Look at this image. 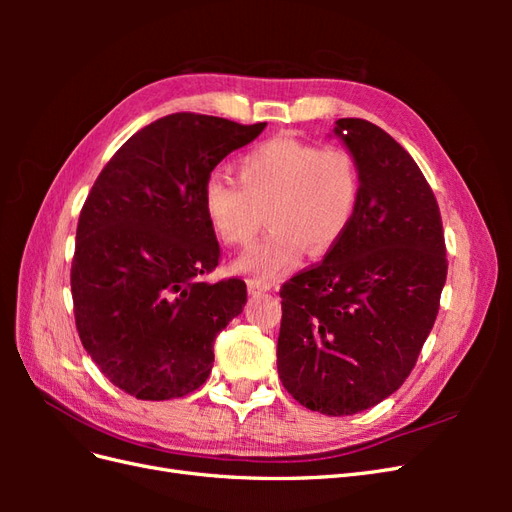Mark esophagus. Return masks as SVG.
Segmentation results:
<instances>
[{"mask_svg":"<svg viewBox=\"0 0 512 512\" xmlns=\"http://www.w3.org/2000/svg\"><path fill=\"white\" fill-rule=\"evenodd\" d=\"M247 290H250V294H262L271 290V284L260 280H247Z\"/></svg>","mask_w":512,"mask_h":512,"instance_id":"esophagus-1","label":"esophagus"}]
</instances>
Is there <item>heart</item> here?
<instances>
[{
    "label": "heart",
    "instance_id": "1",
    "mask_svg": "<svg viewBox=\"0 0 512 512\" xmlns=\"http://www.w3.org/2000/svg\"><path fill=\"white\" fill-rule=\"evenodd\" d=\"M361 200V168L342 145L275 136L245 151L237 183L213 175L205 181L203 209L218 239L232 247L260 243L235 260L237 273L271 280L294 267L307 250L331 252L350 228Z\"/></svg>",
    "mask_w": 512,
    "mask_h": 512
}]
</instances>
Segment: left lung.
<instances>
[{"mask_svg": "<svg viewBox=\"0 0 512 512\" xmlns=\"http://www.w3.org/2000/svg\"><path fill=\"white\" fill-rule=\"evenodd\" d=\"M333 132L359 160V209L320 265L282 286L277 371L301 406L346 416L410 376L448 262L436 196L410 153L365 119H337Z\"/></svg>", "mask_w": 512, "mask_h": 512, "instance_id": "1", "label": "left lung"}]
</instances>
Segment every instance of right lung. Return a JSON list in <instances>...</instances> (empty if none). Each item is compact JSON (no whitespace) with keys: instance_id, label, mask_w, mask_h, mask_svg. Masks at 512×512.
Segmentation results:
<instances>
[{"instance_id":"obj_1","label":"right lung","mask_w":512,"mask_h":512,"mask_svg":"<svg viewBox=\"0 0 512 512\" xmlns=\"http://www.w3.org/2000/svg\"><path fill=\"white\" fill-rule=\"evenodd\" d=\"M265 126L166 115L119 147L85 200L70 271L76 331L102 374L136 399L205 384L215 337L243 312L245 282H203L220 260L203 188Z\"/></svg>"}]
</instances>
